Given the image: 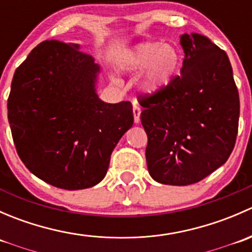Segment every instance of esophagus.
<instances>
[{
  "instance_id": "1",
  "label": "esophagus",
  "mask_w": 252,
  "mask_h": 252,
  "mask_svg": "<svg viewBox=\"0 0 252 252\" xmlns=\"http://www.w3.org/2000/svg\"><path fill=\"white\" fill-rule=\"evenodd\" d=\"M133 114H134V122L136 124L140 122V114H141V107L139 106L138 102H134L133 105Z\"/></svg>"
}]
</instances>
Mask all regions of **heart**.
Wrapping results in <instances>:
<instances>
[{"label": "heart", "instance_id": "1", "mask_svg": "<svg viewBox=\"0 0 252 252\" xmlns=\"http://www.w3.org/2000/svg\"><path fill=\"white\" fill-rule=\"evenodd\" d=\"M182 56L173 44L142 41L129 48L118 63L122 72L140 73L139 88L147 95H155L168 88L179 70Z\"/></svg>", "mask_w": 252, "mask_h": 252}]
</instances>
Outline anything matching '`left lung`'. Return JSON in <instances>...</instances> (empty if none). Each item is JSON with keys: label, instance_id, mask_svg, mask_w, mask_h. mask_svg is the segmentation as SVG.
Segmentation results:
<instances>
[{"label": "left lung", "instance_id": "8db88e82", "mask_svg": "<svg viewBox=\"0 0 252 252\" xmlns=\"http://www.w3.org/2000/svg\"><path fill=\"white\" fill-rule=\"evenodd\" d=\"M179 77L139 97L152 179L167 185L200 182L227 162L238 134L240 101L227 53L197 32L180 35Z\"/></svg>", "mask_w": 252, "mask_h": 252}]
</instances>
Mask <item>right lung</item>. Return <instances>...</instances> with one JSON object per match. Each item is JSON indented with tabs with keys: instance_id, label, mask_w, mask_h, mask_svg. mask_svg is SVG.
<instances>
[{
	"instance_id": "right-lung-1",
	"label": "right lung",
	"mask_w": 252,
	"mask_h": 252,
	"mask_svg": "<svg viewBox=\"0 0 252 252\" xmlns=\"http://www.w3.org/2000/svg\"><path fill=\"white\" fill-rule=\"evenodd\" d=\"M100 65L78 44L44 41L14 72L8 122L18 155L56 188L98 184L116 145L134 123L129 101L98 98Z\"/></svg>"
}]
</instances>
